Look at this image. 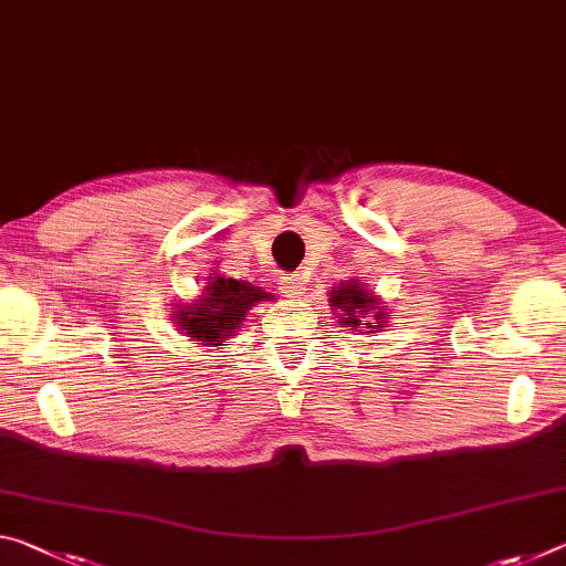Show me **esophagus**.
Wrapping results in <instances>:
<instances>
[{"mask_svg": "<svg viewBox=\"0 0 566 566\" xmlns=\"http://www.w3.org/2000/svg\"><path fill=\"white\" fill-rule=\"evenodd\" d=\"M282 292L284 296H302L306 292V274L304 272H294L282 276Z\"/></svg>", "mask_w": 566, "mask_h": 566, "instance_id": "esophagus-1", "label": "esophagus"}]
</instances>
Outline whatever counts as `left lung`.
Returning <instances> with one entry per match:
<instances>
[{"mask_svg": "<svg viewBox=\"0 0 566 566\" xmlns=\"http://www.w3.org/2000/svg\"><path fill=\"white\" fill-rule=\"evenodd\" d=\"M329 302H332V310L342 312V322L349 324V327H359L357 314H361V312L367 314L371 310H377L375 322H367L371 329L379 327L381 319H385V314L379 312V302L367 290H364V286L357 280L342 282L339 286H334L332 294H329Z\"/></svg>", "mask_w": 566, "mask_h": 566, "instance_id": "8db88e82", "label": "left lung"}]
</instances>
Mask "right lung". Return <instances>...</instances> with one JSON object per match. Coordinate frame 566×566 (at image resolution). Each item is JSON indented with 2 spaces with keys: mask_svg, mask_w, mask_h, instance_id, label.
<instances>
[{
  "mask_svg": "<svg viewBox=\"0 0 566 566\" xmlns=\"http://www.w3.org/2000/svg\"><path fill=\"white\" fill-rule=\"evenodd\" d=\"M264 300L272 296L262 286L232 276H214L207 282L202 300L177 314V327L187 329L189 337L219 347V342L232 337L249 306Z\"/></svg>",
  "mask_w": 566,
  "mask_h": 566,
  "instance_id": "1",
  "label": "right lung"
}]
</instances>
